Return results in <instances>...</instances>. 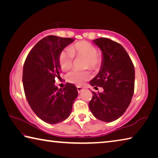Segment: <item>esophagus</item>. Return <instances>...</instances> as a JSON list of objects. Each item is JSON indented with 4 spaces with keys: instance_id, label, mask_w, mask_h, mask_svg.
<instances>
[{
    "instance_id": "1",
    "label": "esophagus",
    "mask_w": 158,
    "mask_h": 158,
    "mask_svg": "<svg viewBox=\"0 0 158 158\" xmlns=\"http://www.w3.org/2000/svg\"><path fill=\"white\" fill-rule=\"evenodd\" d=\"M77 90H78V93H79L82 92L83 90H84V88H82V87H81V86H77Z\"/></svg>"
}]
</instances>
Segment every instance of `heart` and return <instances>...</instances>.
I'll return each mask as SVG.
<instances>
[{
    "label": "heart",
    "mask_w": 158,
    "mask_h": 158,
    "mask_svg": "<svg viewBox=\"0 0 158 158\" xmlns=\"http://www.w3.org/2000/svg\"><path fill=\"white\" fill-rule=\"evenodd\" d=\"M97 52V48L90 42L87 41L77 42L70 48L61 51L58 57L60 66L64 71L70 69L73 65V60L75 56L77 57L82 56L85 58V68H90L94 70H98L102 64L103 58L100 53ZM90 77L91 74L89 71L80 72L74 70L68 74L67 80L71 84L81 85Z\"/></svg>",
    "instance_id": "obj_1"
}]
</instances>
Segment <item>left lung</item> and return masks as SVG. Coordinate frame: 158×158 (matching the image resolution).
Here are the masks:
<instances>
[{"instance_id":"left-lung-1","label":"left lung","mask_w":158,"mask_h":158,"mask_svg":"<svg viewBox=\"0 0 158 158\" xmlns=\"http://www.w3.org/2000/svg\"><path fill=\"white\" fill-rule=\"evenodd\" d=\"M101 49L103 62L100 70L90 81L94 88L102 87V93L92 91L89 104L96 118L112 122L125 113L135 90V67L126 51L117 42L106 37L93 41Z\"/></svg>"}]
</instances>
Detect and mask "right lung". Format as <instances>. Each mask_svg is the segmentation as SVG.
Masks as SVG:
<instances>
[{
    "mask_svg": "<svg viewBox=\"0 0 158 158\" xmlns=\"http://www.w3.org/2000/svg\"><path fill=\"white\" fill-rule=\"evenodd\" d=\"M74 40L49 35L35 45L23 68V85L32 110L42 121L56 124L68 118L78 95L77 87L67 83L63 89L56 86L60 77V52Z\"/></svg>",
    "mask_w": 158,
    "mask_h": 158,
    "instance_id": "right-lung-1",
    "label": "right lung"
}]
</instances>
